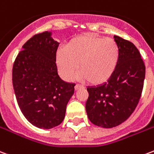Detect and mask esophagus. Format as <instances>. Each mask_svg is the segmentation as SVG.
I'll return each mask as SVG.
<instances>
[{
    "instance_id": "34e87169",
    "label": "esophagus",
    "mask_w": 154,
    "mask_h": 154,
    "mask_svg": "<svg viewBox=\"0 0 154 154\" xmlns=\"http://www.w3.org/2000/svg\"><path fill=\"white\" fill-rule=\"evenodd\" d=\"M82 88H83V87H82L80 85H76V86H75V90L76 91L80 90V89H82Z\"/></svg>"
}]
</instances>
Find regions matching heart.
Instances as JSON below:
<instances>
[{
  "mask_svg": "<svg viewBox=\"0 0 154 154\" xmlns=\"http://www.w3.org/2000/svg\"><path fill=\"white\" fill-rule=\"evenodd\" d=\"M119 48L113 39L87 34L68 41L65 49L56 53V63L65 80L75 76L78 67V77L99 86L110 80L118 64Z\"/></svg>",
  "mask_w": 154,
  "mask_h": 154,
  "instance_id": "b5f03b06",
  "label": "heart"
}]
</instances>
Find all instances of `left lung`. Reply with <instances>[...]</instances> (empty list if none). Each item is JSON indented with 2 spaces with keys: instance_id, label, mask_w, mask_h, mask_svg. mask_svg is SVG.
Wrapping results in <instances>:
<instances>
[{
  "instance_id": "left-lung-1",
  "label": "left lung",
  "mask_w": 154,
  "mask_h": 154,
  "mask_svg": "<svg viewBox=\"0 0 154 154\" xmlns=\"http://www.w3.org/2000/svg\"><path fill=\"white\" fill-rule=\"evenodd\" d=\"M119 48L115 72L106 83L88 87L87 117L95 125L113 128L125 122L135 110L142 94L145 66L134 44L114 36Z\"/></svg>"
}]
</instances>
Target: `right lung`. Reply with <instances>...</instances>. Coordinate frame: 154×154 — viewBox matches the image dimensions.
I'll return each mask as SVG.
<instances>
[{
	"label": "right lung",
	"mask_w": 154,
	"mask_h": 154,
	"mask_svg": "<svg viewBox=\"0 0 154 154\" xmlns=\"http://www.w3.org/2000/svg\"><path fill=\"white\" fill-rule=\"evenodd\" d=\"M52 32L34 35L15 58L12 82L16 100L29 122L49 129L63 122L75 84L60 78L56 65L59 43Z\"/></svg>",
	"instance_id": "obj_1"
}]
</instances>
